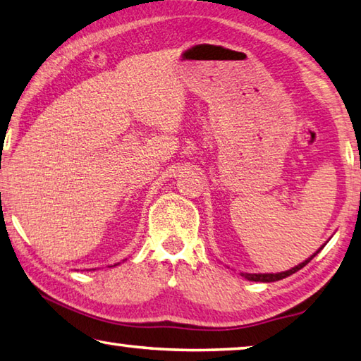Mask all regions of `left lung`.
Returning <instances> with one entry per match:
<instances>
[{"instance_id": "1", "label": "left lung", "mask_w": 361, "mask_h": 361, "mask_svg": "<svg viewBox=\"0 0 361 361\" xmlns=\"http://www.w3.org/2000/svg\"><path fill=\"white\" fill-rule=\"evenodd\" d=\"M322 247H324V245H322ZM320 247V249H322ZM319 249V250H320ZM319 250L315 252V254L311 257V258H307V260H305L302 263H300L298 267H295V268H292V269H288V271H283V273H277V274H249V273H245V274H243L245 279H249V281H254V282H276V281H281V279H283V277H287V276H292L293 273H296V271H300L301 268H305L306 264L312 260V258L319 254Z\"/></svg>"}]
</instances>
